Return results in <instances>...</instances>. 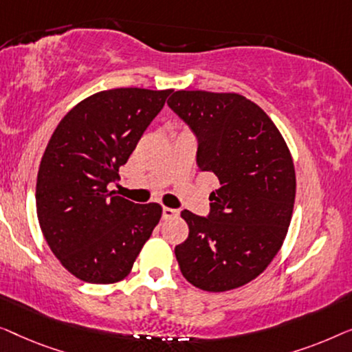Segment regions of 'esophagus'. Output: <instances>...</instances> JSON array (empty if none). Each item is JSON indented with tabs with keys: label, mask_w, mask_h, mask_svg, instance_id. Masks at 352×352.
Listing matches in <instances>:
<instances>
[{
	"label": "esophagus",
	"mask_w": 352,
	"mask_h": 352,
	"mask_svg": "<svg viewBox=\"0 0 352 352\" xmlns=\"http://www.w3.org/2000/svg\"><path fill=\"white\" fill-rule=\"evenodd\" d=\"M175 217H178L177 209H170V207H162V219L169 220V219H175Z\"/></svg>",
	"instance_id": "1"
}]
</instances>
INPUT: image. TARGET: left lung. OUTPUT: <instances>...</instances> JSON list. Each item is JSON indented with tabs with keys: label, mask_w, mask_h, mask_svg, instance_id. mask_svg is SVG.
Wrapping results in <instances>:
<instances>
[{
	"label": "left lung",
	"mask_w": 352,
	"mask_h": 352,
	"mask_svg": "<svg viewBox=\"0 0 352 352\" xmlns=\"http://www.w3.org/2000/svg\"><path fill=\"white\" fill-rule=\"evenodd\" d=\"M167 105L195 133L196 164L220 182L209 215L183 210L190 234L175 247L185 279L226 292L263 273L289 230L295 169L274 122L239 94L177 91Z\"/></svg>",
	"instance_id": "left-lung-1"
}]
</instances>
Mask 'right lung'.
Masks as SVG:
<instances>
[{"instance_id":"obj_1","label":"right lung","mask_w":352,"mask_h":352,"mask_svg":"<svg viewBox=\"0 0 352 352\" xmlns=\"http://www.w3.org/2000/svg\"><path fill=\"white\" fill-rule=\"evenodd\" d=\"M170 92L94 94L67 113L47 143L36 180L38 220L54 255L78 279L113 284L126 277L161 219L160 204H135L108 185Z\"/></svg>"}]
</instances>
